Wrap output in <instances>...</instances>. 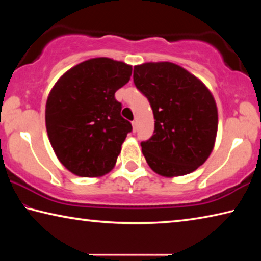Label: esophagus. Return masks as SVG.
Masks as SVG:
<instances>
[{
	"label": "esophagus",
	"instance_id": "obj_1",
	"mask_svg": "<svg viewBox=\"0 0 261 261\" xmlns=\"http://www.w3.org/2000/svg\"><path fill=\"white\" fill-rule=\"evenodd\" d=\"M132 131H134V132L137 131V122L136 121L132 122Z\"/></svg>",
	"mask_w": 261,
	"mask_h": 261
}]
</instances>
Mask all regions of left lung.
Instances as JSON below:
<instances>
[{
  "label": "left lung",
  "mask_w": 261,
  "mask_h": 261,
  "mask_svg": "<svg viewBox=\"0 0 261 261\" xmlns=\"http://www.w3.org/2000/svg\"><path fill=\"white\" fill-rule=\"evenodd\" d=\"M134 82L148 99L154 134L141 143L153 171L163 177L192 173L208 159L218 134V107L204 83L178 64L135 65Z\"/></svg>",
  "instance_id": "1"
}]
</instances>
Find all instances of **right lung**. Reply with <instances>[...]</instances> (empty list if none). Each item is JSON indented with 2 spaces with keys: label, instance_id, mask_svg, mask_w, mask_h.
<instances>
[{
  "label": "right lung",
  "instance_id": "right-lung-1",
  "mask_svg": "<svg viewBox=\"0 0 261 261\" xmlns=\"http://www.w3.org/2000/svg\"><path fill=\"white\" fill-rule=\"evenodd\" d=\"M132 67L95 57L62 74L46 102V129L59 161L81 177H101L116 165L132 130L121 116L115 92L130 81Z\"/></svg>",
  "mask_w": 261,
  "mask_h": 261
}]
</instances>
